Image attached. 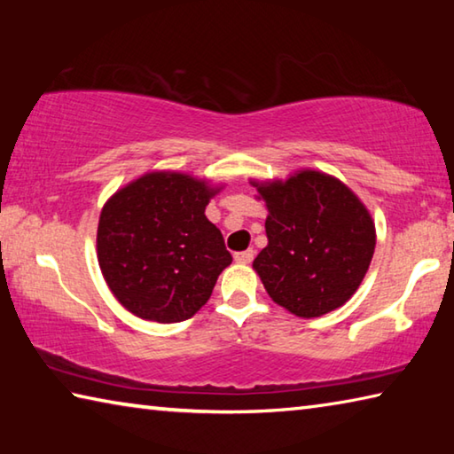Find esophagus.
<instances>
[{"instance_id": "1", "label": "esophagus", "mask_w": 454, "mask_h": 454, "mask_svg": "<svg viewBox=\"0 0 454 454\" xmlns=\"http://www.w3.org/2000/svg\"><path fill=\"white\" fill-rule=\"evenodd\" d=\"M234 260L238 264H250L254 260V250H244V252H236Z\"/></svg>"}]
</instances>
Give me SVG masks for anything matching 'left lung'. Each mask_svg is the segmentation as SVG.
I'll return each mask as SVG.
<instances>
[{"label":"left lung","instance_id":"1","mask_svg":"<svg viewBox=\"0 0 454 454\" xmlns=\"http://www.w3.org/2000/svg\"><path fill=\"white\" fill-rule=\"evenodd\" d=\"M258 192L268 208V246L254 268L272 301L302 318L342 306L374 254L371 214L344 184L312 170Z\"/></svg>","mask_w":454,"mask_h":454}]
</instances>
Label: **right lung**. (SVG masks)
I'll list each match as a JSON object with an SVG mask.
<instances>
[{
  "label": "right lung",
  "mask_w": 454,
  "mask_h": 454,
  "mask_svg": "<svg viewBox=\"0 0 454 454\" xmlns=\"http://www.w3.org/2000/svg\"><path fill=\"white\" fill-rule=\"evenodd\" d=\"M216 190L186 174L156 172L121 188L98 224V260L107 286L136 317L182 322L208 302L232 262L206 218Z\"/></svg>",
  "instance_id": "add662e5"
}]
</instances>
